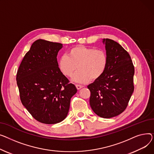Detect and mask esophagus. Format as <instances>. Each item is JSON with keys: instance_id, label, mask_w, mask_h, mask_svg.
<instances>
[{"instance_id": "34e87169", "label": "esophagus", "mask_w": 154, "mask_h": 154, "mask_svg": "<svg viewBox=\"0 0 154 154\" xmlns=\"http://www.w3.org/2000/svg\"><path fill=\"white\" fill-rule=\"evenodd\" d=\"M76 88H77L78 89H81V88H83V86L82 85H76Z\"/></svg>"}]
</instances>
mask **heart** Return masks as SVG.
Segmentation results:
<instances>
[{
	"mask_svg": "<svg viewBox=\"0 0 154 154\" xmlns=\"http://www.w3.org/2000/svg\"><path fill=\"white\" fill-rule=\"evenodd\" d=\"M107 64L106 53L103 50L94 49L83 45H78L71 48L68 55H62L58 61V66L61 73L73 77L75 82L85 83L91 79L97 80L104 73Z\"/></svg>",
	"mask_w": 154,
	"mask_h": 154,
	"instance_id": "b5f03b06",
	"label": "heart"
}]
</instances>
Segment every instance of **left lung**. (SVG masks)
<instances>
[{"instance_id": "obj_1", "label": "left lung", "mask_w": 154, "mask_h": 154, "mask_svg": "<svg viewBox=\"0 0 154 154\" xmlns=\"http://www.w3.org/2000/svg\"><path fill=\"white\" fill-rule=\"evenodd\" d=\"M103 42L107 57L106 70L88 88L93 111L99 117L111 118L128 107L134 89V66L129 53L118 43L109 38Z\"/></svg>"}]
</instances>
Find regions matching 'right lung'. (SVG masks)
Instances as JSON below:
<instances>
[{
  "label": "right lung",
  "instance_id": "obj_1",
  "mask_svg": "<svg viewBox=\"0 0 154 154\" xmlns=\"http://www.w3.org/2000/svg\"><path fill=\"white\" fill-rule=\"evenodd\" d=\"M62 44L39 39L32 45L17 73L22 104L33 118L47 124L64 120L76 86L60 70L57 55Z\"/></svg>",
  "mask_w": 154,
  "mask_h": 154
}]
</instances>
